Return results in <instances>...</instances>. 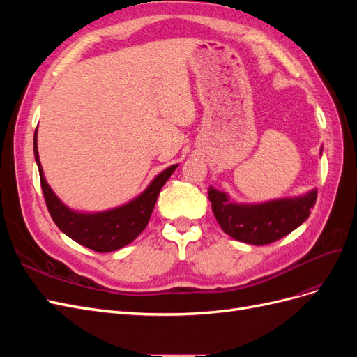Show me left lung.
Here are the masks:
<instances>
[{
  "label": "left lung",
  "instance_id": "left-lung-1",
  "mask_svg": "<svg viewBox=\"0 0 357 357\" xmlns=\"http://www.w3.org/2000/svg\"><path fill=\"white\" fill-rule=\"evenodd\" d=\"M208 199L225 234L236 241L265 245L283 238L308 219L317 199V190L298 198L247 205L232 202L228 193L210 186Z\"/></svg>",
  "mask_w": 357,
  "mask_h": 357
}]
</instances>
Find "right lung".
I'll return each instance as SVG.
<instances>
[{
    "label": "right lung",
    "mask_w": 357,
    "mask_h": 357,
    "mask_svg": "<svg viewBox=\"0 0 357 357\" xmlns=\"http://www.w3.org/2000/svg\"><path fill=\"white\" fill-rule=\"evenodd\" d=\"M34 156L38 165L43 195H45L47 210L53 222L71 240L98 253L119 250V248L134 241L144 231L162 186L178 167L176 164L162 171L142 195L122 205V207L101 213H79L70 210L67 205L62 204L43 176L37 149V129L34 134Z\"/></svg>",
    "instance_id": "obj_1"
}]
</instances>
